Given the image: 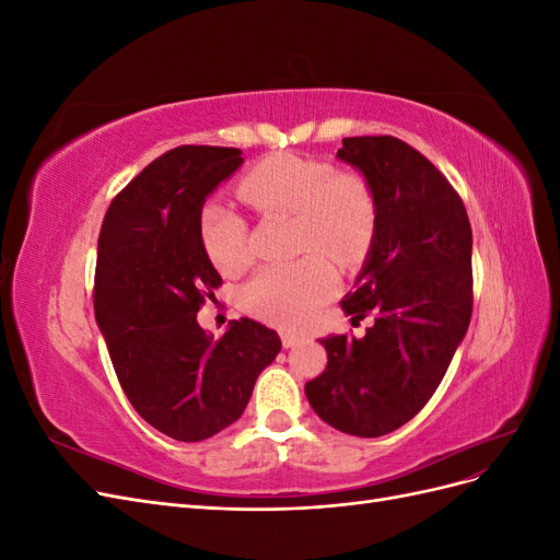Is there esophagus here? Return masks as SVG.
<instances>
[{"label": "esophagus", "instance_id": "obj_1", "mask_svg": "<svg viewBox=\"0 0 560 560\" xmlns=\"http://www.w3.org/2000/svg\"><path fill=\"white\" fill-rule=\"evenodd\" d=\"M301 341H303V338L296 336V334H292V331H284V334H282V346H284V348H296Z\"/></svg>", "mask_w": 560, "mask_h": 560}]
</instances>
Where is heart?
<instances>
[{
	"mask_svg": "<svg viewBox=\"0 0 560 560\" xmlns=\"http://www.w3.org/2000/svg\"><path fill=\"white\" fill-rule=\"evenodd\" d=\"M238 191L266 217H294L299 249L327 254L341 266L358 264L374 241L376 202L369 184L354 173H334L329 163L273 156L245 175ZM200 233L219 273L235 276L247 266V224L238 212L210 202ZM319 254L264 266L243 287L245 308L278 327L303 325L336 290L334 268Z\"/></svg>",
	"mask_w": 560,
	"mask_h": 560,
	"instance_id": "heart-1",
	"label": "heart"
}]
</instances>
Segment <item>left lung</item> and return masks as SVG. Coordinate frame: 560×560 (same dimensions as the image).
<instances>
[{
    "label": "left lung",
    "mask_w": 560,
    "mask_h": 560,
    "mask_svg": "<svg viewBox=\"0 0 560 560\" xmlns=\"http://www.w3.org/2000/svg\"><path fill=\"white\" fill-rule=\"evenodd\" d=\"M336 159L360 171L376 202V231L354 290L362 338L327 336V369L306 383L313 411L354 436L409 422L442 383L471 317V226L460 196L406 142L346 138Z\"/></svg>",
    "instance_id": "obj_1"
}]
</instances>
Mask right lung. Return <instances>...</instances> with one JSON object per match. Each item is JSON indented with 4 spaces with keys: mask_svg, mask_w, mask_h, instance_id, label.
Instances as JSON below:
<instances>
[{
    "mask_svg": "<svg viewBox=\"0 0 560 560\" xmlns=\"http://www.w3.org/2000/svg\"><path fill=\"white\" fill-rule=\"evenodd\" d=\"M243 161L229 147L167 151L112 200L100 229L97 327L132 409L177 442L238 420L282 348L261 322L233 319L214 338L196 319L222 284L202 245V206Z\"/></svg>",
    "mask_w": 560,
    "mask_h": 560,
    "instance_id": "obj_1",
    "label": "right lung"
}]
</instances>
